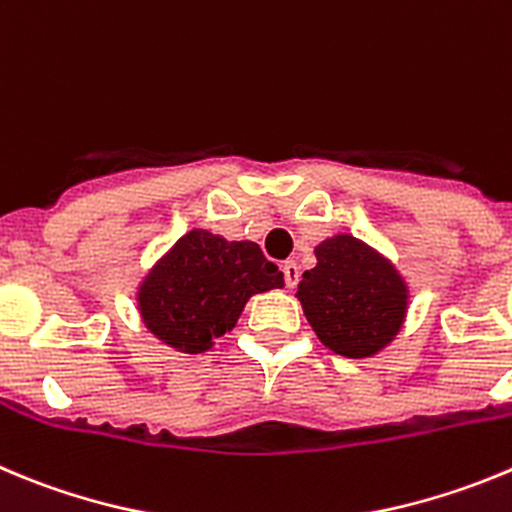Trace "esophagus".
<instances>
[{"mask_svg":"<svg viewBox=\"0 0 512 512\" xmlns=\"http://www.w3.org/2000/svg\"><path fill=\"white\" fill-rule=\"evenodd\" d=\"M281 271H284V281H287V287H297L299 281V266L297 261H284V266H281Z\"/></svg>","mask_w":512,"mask_h":512,"instance_id":"34e87169","label":"esophagus"}]
</instances>
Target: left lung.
Here are the masks:
<instances>
[{
  "label": "left lung",
  "instance_id": "left-lung-1",
  "mask_svg": "<svg viewBox=\"0 0 512 512\" xmlns=\"http://www.w3.org/2000/svg\"><path fill=\"white\" fill-rule=\"evenodd\" d=\"M317 266L299 281V302L327 348L345 358H370L401 330L406 287L386 259L353 236L314 248Z\"/></svg>",
  "mask_w": 512,
  "mask_h": 512
}]
</instances>
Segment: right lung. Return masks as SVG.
I'll return each instance as SVG.
<instances>
[{"label": "right lung", "mask_w": 512, "mask_h": 512, "mask_svg": "<svg viewBox=\"0 0 512 512\" xmlns=\"http://www.w3.org/2000/svg\"><path fill=\"white\" fill-rule=\"evenodd\" d=\"M284 287V274L253 241L190 231L139 289L144 325L182 353H205L236 327L248 299Z\"/></svg>", "instance_id": "add662e5"}]
</instances>
